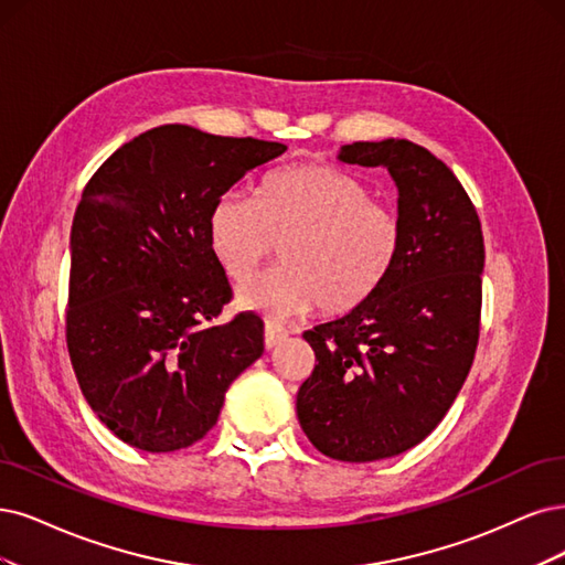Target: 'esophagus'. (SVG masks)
<instances>
[{
  "label": "esophagus",
  "mask_w": 565,
  "mask_h": 565,
  "mask_svg": "<svg viewBox=\"0 0 565 565\" xmlns=\"http://www.w3.org/2000/svg\"><path fill=\"white\" fill-rule=\"evenodd\" d=\"M288 338V330L277 326L275 321H265V347L275 349L277 344H281Z\"/></svg>",
  "instance_id": "1"
}]
</instances>
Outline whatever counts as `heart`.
<instances>
[{
    "instance_id": "b5f03b06",
    "label": "heart",
    "mask_w": 565,
    "mask_h": 565,
    "mask_svg": "<svg viewBox=\"0 0 565 565\" xmlns=\"http://www.w3.org/2000/svg\"><path fill=\"white\" fill-rule=\"evenodd\" d=\"M206 244L225 277L244 281L269 258L281 265L237 290V305L265 317L349 315L386 281L401 254V218L370 188L328 164L265 174L250 202L221 195L206 216Z\"/></svg>"
}]
</instances>
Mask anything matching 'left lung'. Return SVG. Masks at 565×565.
Listing matches in <instances>:
<instances>
[{
	"label": "left lung",
	"instance_id": "obj_1",
	"mask_svg": "<svg viewBox=\"0 0 565 565\" xmlns=\"http://www.w3.org/2000/svg\"><path fill=\"white\" fill-rule=\"evenodd\" d=\"M338 158L386 167L403 244L377 294L302 335L319 363L296 407L321 454L367 463L419 445L461 391L479 340L484 237L461 181L424 146L353 141Z\"/></svg>",
	"mask_w": 565,
	"mask_h": 565
}]
</instances>
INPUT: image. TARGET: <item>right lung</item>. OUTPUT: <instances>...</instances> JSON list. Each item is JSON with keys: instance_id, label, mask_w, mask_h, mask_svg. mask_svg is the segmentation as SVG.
Instances as JSON below:
<instances>
[{"instance_id": "obj_1", "label": "right lung", "mask_w": 565, "mask_h": 565, "mask_svg": "<svg viewBox=\"0 0 565 565\" xmlns=\"http://www.w3.org/2000/svg\"><path fill=\"white\" fill-rule=\"evenodd\" d=\"M286 146L160 125L122 143L83 188L72 223L67 349L88 405L122 443L164 454L218 422L260 359L263 321L237 315L206 244L212 204Z\"/></svg>"}]
</instances>
